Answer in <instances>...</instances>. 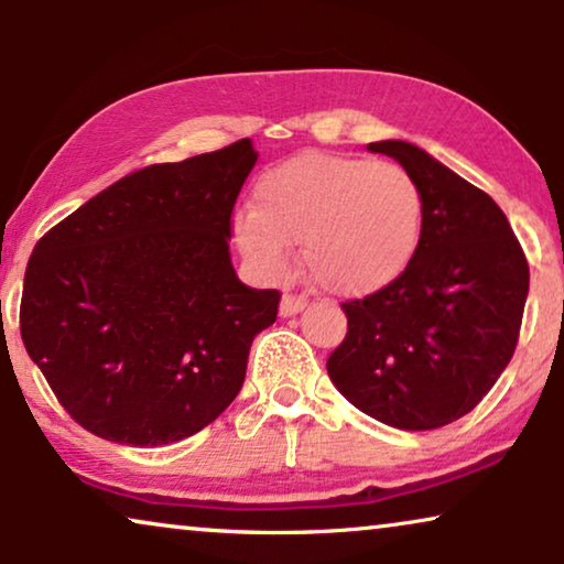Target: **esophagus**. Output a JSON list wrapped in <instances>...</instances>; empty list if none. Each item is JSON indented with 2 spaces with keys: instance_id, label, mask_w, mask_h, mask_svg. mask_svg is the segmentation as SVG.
<instances>
[{
  "instance_id": "1",
  "label": "esophagus",
  "mask_w": 564,
  "mask_h": 564,
  "mask_svg": "<svg viewBox=\"0 0 564 564\" xmlns=\"http://www.w3.org/2000/svg\"><path fill=\"white\" fill-rule=\"evenodd\" d=\"M306 306V296L302 294H283L281 299V314L283 317H291V314H299Z\"/></svg>"
}]
</instances>
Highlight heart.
<instances>
[{"mask_svg":"<svg viewBox=\"0 0 564 564\" xmlns=\"http://www.w3.org/2000/svg\"><path fill=\"white\" fill-rule=\"evenodd\" d=\"M423 231L425 198L408 170L325 152L262 172L252 212L235 219L239 250L262 273H281L286 247L302 245L312 281L340 296H369L400 281Z\"/></svg>","mask_w":564,"mask_h":564,"instance_id":"1","label":"heart"}]
</instances>
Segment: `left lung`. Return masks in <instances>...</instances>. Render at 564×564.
I'll return each mask as SVG.
<instances>
[{
    "label": "left lung",
    "instance_id": "obj_1",
    "mask_svg": "<svg viewBox=\"0 0 564 564\" xmlns=\"http://www.w3.org/2000/svg\"><path fill=\"white\" fill-rule=\"evenodd\" d=\"M417 180L425 231L400 281L343 304L348 333L327 373L360 412L433 431L482 402L513 358L529 262L500 206L408 141H377Z\"/></svg>",
    "mask_w": 564,
    "mask_h": 564
}]
</instances>
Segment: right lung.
<instances>
[{"mask_svg": "<svg viewBox=\"0 0 564 564\" xmlns=\"http://www.w3.org/2000/svg\"><path fill=\"white\" fill-rule=\"evenodd\" d=\"M250 139L120 177L37 239L20 335L62 408L105 441L164 446L239 394L281 294L239 281L231 212Z\"/></svg>", "mask_w": 564, "mask_h": 564, "instance_id": "1", "label": "right lung"}]
</instances>
